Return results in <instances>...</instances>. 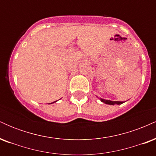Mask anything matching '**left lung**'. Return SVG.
Listing matches in <instances>:
<instances>
[{
	"mask_svg": "<svg viewBox=\"0 0 156 156\" xmlns=\"http://www.w3.org/2000/svg\"><path fill=\"white\" fill-rule=\"evenodd\" d=\"M101 102L105 103V104L108 105H120L122 103H125V102H121V101H109V100H105V99H102V98H100Z\"/></svg>",
	"mask_w": 156,
	"mask_h": 156,
	"instance_id": "left-lung-1",
	"label": "left lung"
}]
</instances>
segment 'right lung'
Masks as SVG:
<instances>
[{
	"instance_id": "obj_1",
	"label": "right lung",
	"mask_w": 156,
	"mask_h": 156,
	"mask_svg": "<svg viewBox=\"0 0 156 156\" xmlns=\"http://www.w3.org/2000/svg\"><path fill=\"white\" fill-rule=\"evenodd\" d=\"M58 101H54V102H53V103H49V104H52V103H55V102H57Z\"/></svg>"
}]
</instances>
